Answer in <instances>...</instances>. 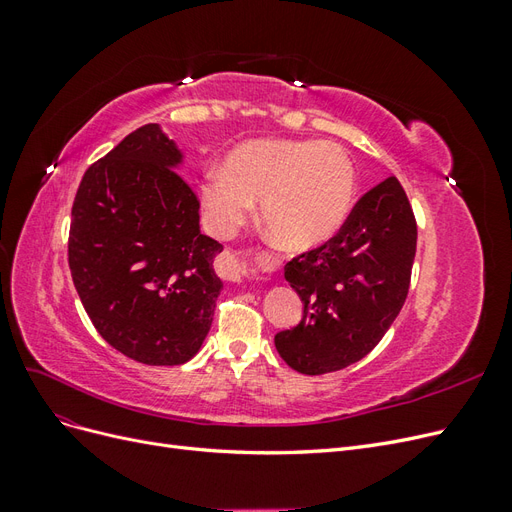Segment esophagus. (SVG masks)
<instances>
[{
	"instance_id": "34e87169",
	"label": "esophagus",
	"mask_w": 512,
	"mask_h": 512,
	"mask_svg": "<svg viewBox=\"0 0 512 512\" xmlns=\"http://www.w3.org/2000/svg\"><path fill=\"white\" fill-rule=\"evenodd\" d=\"M218 273L224 282H230V284H243L245 282V275H247V267L243 265V262L235 256V254H222L218 258Z\"/></svg>"
}]
</instances>
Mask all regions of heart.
<instances>
[{"mask_svg":"<svg viewBox=\"0 0 512 512\" xmlns=\"http://www.w3.org/2000/svg\"><path fill=\"white\" fill-rule=\"evenodd\" d=\"M356 173L344 149L320 141H250L203 177V209L215 237H232L262 200V224L286 250L335 237L354 207Z\"/></svg>","mask_w":512,"mask_h":512,"instance_id":"heart-1","label":"heart"}]
</instances>
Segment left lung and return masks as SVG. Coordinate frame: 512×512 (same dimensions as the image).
<instances>
[{
  "label": "left lung",
  "mask_w": 512,
  "mask_h": 512,
  "mask_svg": "<svg viewBox=\"0 0 512 512\" xmlns=\"http://www.w3.org/2000/svg\"><path fill=\"white\" fill-rule=\"evenodd\" d=\"M414 254V213L401 183L389 177L354 205L333 239L284 267L303 318L275 335L282 359L307 376L361 361L406 303Z\"/></svg>",
  "instance_id": "1"
}]
</instances>
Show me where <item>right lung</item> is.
Segmentation results:
<instances>
[{
    "label": "right lung",
    "mask_w": 512,
    "mask_h": 512,
    "mask_svg": "<svg viewBox=\"0 0 512 512\" xmlns=\"http://www.w3.org/2000/svg\"><path fill=\"white\" fill-rule=\"evenodd\" d=\"M183 153L158 123L134 130L91 164L68 239L72 282L96 331L145 365L188 363L224 288L200 235V203L177 173Z\"/></svg>",
    "instance_id": "obj_1"
}]
</instances>
